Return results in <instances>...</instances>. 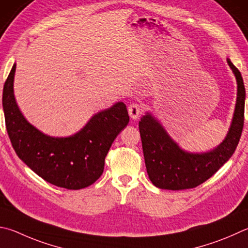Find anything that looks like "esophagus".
Returning <instances> with one entry per match:
<instances>
[{
	"instance_id": "esophagus-1",
	"label": "esophagus",
	"mask_w": 248,
	"mask_h": 248,
	"mask_svg": "<svg viewBox=\"0 0 248 248\" xmlns=\"http://www.w3.org/2000/svg\"><path fill=\"white\" fill-rule=\"evenodd\" d=\"M128 111H129V115H130V117H131L132 119L137 120V119L139 118V116L141 115V112H142V107L140 106L139 104H137V103H132V104L129 106Z\"/></svg>"
}]
</instances>
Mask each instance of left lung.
Masks as SVG:
<instances>
[{
  "instance_id": "left-lung-1",
  "label": "left lung",
  "mask_w": 248,
  "mask_h": 248,
  "mask_svg": "<svg viewBox=\"0 0 248 248\" xmlns=\"http://www.w3.org/2000/svg\"><path fill=\"white\" fill-rule=\"evenodd\" d=\"M235 76L237 96L232 123L227 137L214 150L205 153L183 151L150 112L139 123L148 178L155 186L164 190H186L200 186L231 158L240 141L244 125L245 87L242 75L227 60Z\"/></svg>"
}]
</instances>
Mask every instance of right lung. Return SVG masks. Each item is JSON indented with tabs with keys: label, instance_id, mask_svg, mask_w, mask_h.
I'll list each match as a JSON object with an SVG mask.
<instances>
[{
	"label": "right lung",
	"instance_id": "1",
	"mask_svg": "<svg viewBox=\"0 0 248 248\" xmlns=\"http://www.w3.org/2000/svg\"><path fill=\"white\" fill-rule=\"evenodd\" d=\"M14 64L3 88V110L8 137L17 156L53 186L80 190L91 186L104 170L105 157L121 130L127 127V107L118 102L98 111L88 124L66 138H53L29 124L14 96Z\"/></svg>",
	"mask_w": 248,
	"mask_h": 248
}]
</instances>
